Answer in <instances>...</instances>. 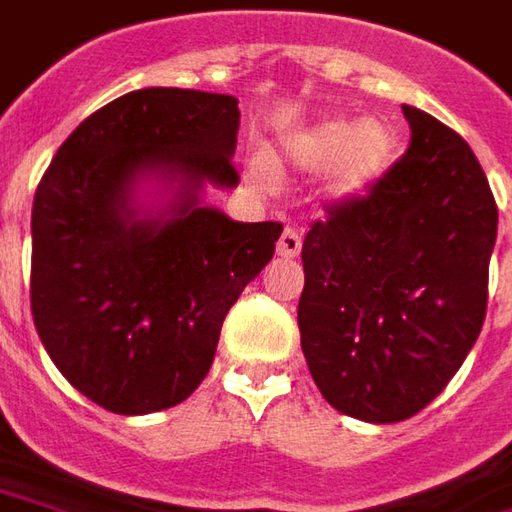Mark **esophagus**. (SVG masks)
<instances>
[{"label":"esophagus","mask_w":512,"mask_h":512,"mask_svg":"<svg viewBox=\"0 0 512 512\" xmlns=\"http://www.w3.org/2000/svg\"><path fill=\"white\" fill-rule=\"evenodd\" d=\"M298 250H301V233L296 228H284V233L279 236V245H276V253L281 259H296Z\"/></svg>","instance_id":"esophagus-1"}]
</instances>
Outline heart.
Returning <instances> with one entry per match:
<instances>
[{
    "instance_id": "1",
    "label": "heart",
    "mask_w": 512,
    "mask_h": 512,
    "mask_svg": "<svg viewBox=\"0 0 512 512\" xmlns=\"http://www.w3.org/2000/svg\"><path fill=\"white\" fill-rule=\"evenodd\" d=\"M397 157V135L383 120L355 123L327 118L290 135L281 146V163L298 174L329 168V191L352 200L375 188Z\"/></svg>"
}]
</instances>
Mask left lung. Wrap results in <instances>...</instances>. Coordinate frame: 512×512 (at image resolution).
Listing matches in <instances>:
<instances>
[{"label": "left lung", "instance_id": "obj_1", "mask_svg": "<svg viewBox=\"0 0 512 512\" xmlns=\"http://www.w3.org/2000/svg\"><path fill=\"white\" fill-rule=\"evenodd\" d=\"M411 143L369 194L327 208L301 248V349L332 408L400 423L448 386L488 312L496 200L471 146L403 106Z\"/></svg>", "mask_w": 512, "mask_h": 512}]
</instances>
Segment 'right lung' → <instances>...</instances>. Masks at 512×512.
Listing matches in <instances>:
<instances>
[{"label": "right lung", "instance_id": "1", "mask_svg": "<svg viewBox=\"0 0 512 512\" xmlns=\"http://www.w3.org/2000/svg\"><path fill=\"white\" fill-rule=\"evenodd\" d=\"M233 95L149 87L92 112L47 166L33 200L30 310L78 392L115 414L183 403L214 363L239 293L273 259L281 222H233L202 183L239 185ZM181 191L140 220L137 176Z\"/></svg>", "mask_w": 512, "mask_h": 512}]
</instances>
